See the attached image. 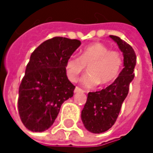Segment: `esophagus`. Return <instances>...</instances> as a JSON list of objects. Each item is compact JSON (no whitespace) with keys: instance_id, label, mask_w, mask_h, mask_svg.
Segmentation results:
<instances>
[{"instance_id":"1","label":"esophagus","mask_w":153,"mask_h":153,"mask_svg":"<svg viewBox=\"0 0 153 153\" xmlns=\"http://www.w3.org/2000/svg\"><path fill=\"white\" fill-rule=\"evenodd\" d=\"M83 93L84 92V90H82L80 88H79V87H76L75 88H74V93Z\"/></svg>"}]
</instances>
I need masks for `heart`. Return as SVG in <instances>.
<instances>
[{
    "label": "heart",
    "instance_id": "heart-1",
    "mask_svg": "<svg viewBox=\"0 0 153 153\" xmlns=\"http://www.w3.org/2000/svg\"><path fill=\"white\" fill-rule=\"evenodd\" d=\"M86 66L88 74L83 78V83L89 88L102 83L108 85L115 81L120 74L123 66V58L120 52L110 50V48L102 42H93L83 48L79 57L71 56L65 64L67 78L77 81Z\"/></svg>",
    "mask_w": 153,
    "mask_h": 153
}]
</instances>
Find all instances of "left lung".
<instances>
[{
  "instance_id": "8db88e82",
  "label": "left lung",
  "mask_w": 153,
  "mask_h": 153,
  "mask_svg": "<svg viewBox=\"0 0 153 153\" xmlns=\"http://www.w3.org/2000/svg\"><path fill=\"white\" fill-rule=\"evenodd\" d=\"M123 53L124 68L119 78L107 88L88 94L87 102L81 111L84 127L91 133L100 134L107 131L115 123L121 105L133 80L137 56L133 48L120 37L110 35Z\"/></svg>"
}]
</instances>
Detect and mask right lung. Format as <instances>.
<instances>
[{
  "instance_id": "obj_1",
  "label": "right lung",
  "mask_w": 153,
  "mask_h": 153,
  "mask_svg": "<svg viewBox=\"0 0 153 153\" xmlns=\"http://www.w3.org/2000/svg\"><path fill=\"white\" fill-rule=\"evenodd\" d=\"M80 46L78 40L54 37L42 42L30 56L18 90L17 106L25 127L33 132L49 128L62 104L74 96L65 64Z\"/></svg>"
}]
</instances>
